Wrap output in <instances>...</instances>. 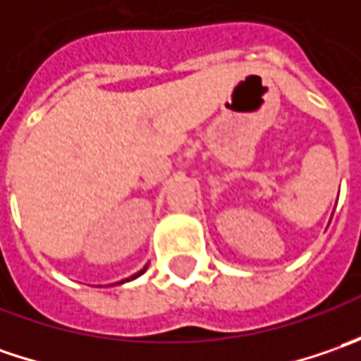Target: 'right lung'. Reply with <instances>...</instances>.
<instances>
[{"mask_svg":"<svg viewBox=\"0 0 361 361\" xmlns=\"http://www.w3.org/2000/svg\"><path fill=\"white\" fill-rule=\"evenodd\" d=\"M145 271H146V267H145V269H142V271H138V273H136V275H132L130 279H134V277H138V275H142V273H145Z\"/></svg>","mask_w":361,"mask_h":361,"instance_id":"add662e5","label":"right lung"}]
</instances>
